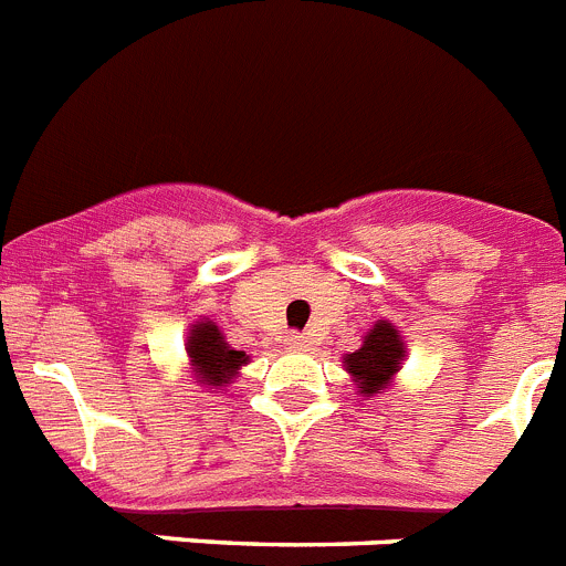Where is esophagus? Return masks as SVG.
<instances>
[{
  "mask_svg": "<svg viewBox=\"0 0 566 566\" xmlns=\"http://www.w3.org/2000/svg\"><path fill=\"white\" fill-rule=\"evenodd\" d=\"M286 345H292V348H308V345H312V339H308L306 334H289Z\"/></svg>",
  "mask_w": 566,
  "mask_h": 566,
  "instance_id": "esophagus-1",
  "label": "esophagus"
}]
</instances>
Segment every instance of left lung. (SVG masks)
I'll use <instances>...</instances> for the list:
<instances>
[{
    "label": "left lung",
    "mask_w": 566,
    "mask_h": 566,
    "mask_svg": "<svg viewBox=\"0 0 566 566\" xmlns=\"http://www.w3.org/2000/svg\"><path fill=\"white\" fill-rule=\"evenodd\" d=\"M402 339H399L397 328L391 323H377L371 334L365 337L363 348L345 357V371L357 377L359 394L363 397H374L385 388V382L399 371L402 363Z\"/></svg>",
    "instance_id": "obj_1"
}]
</instances>
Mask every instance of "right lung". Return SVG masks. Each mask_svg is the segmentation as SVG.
Returning a JSON list of instances; mask_svg holds the SVG:
<instances>
[{
	"label": "right lung",
	"mask_w": 566,
	"mask_h": 566,
	"mask_svg": "<svg viewBox=\"0 0 566 566\" xmlns=\"http://www.w3.org/2000/svg\"><path fill=\"white\" fill-rule=\"evenodd\" d=\"M189 357H192L195 371L201 374V382L209 388H221L229 379L238 374V368L243 363H249V357L243 352H234L229 348V343L223 339V334L218 332L214 323L203 319L189 334Z\"/></svg>",
	"instance_id": "add662e5"
}]
</instances>
